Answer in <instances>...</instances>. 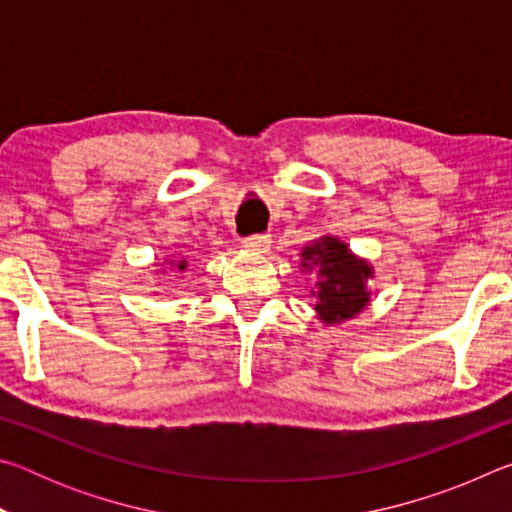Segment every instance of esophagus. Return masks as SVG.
I'll return each mask as SVG.
<instances>
[{"mask_svg":"<svg viewBox=\"0 0 512 512\" xmlns=\"http://www.w3.org/2000/svg\"><path fill=\"white\" fill-rule=\"evenodd\" d=\"M244 248L253 250V253H266L271 248V235H253L244 239Z\"/></svg>","mask_w":512,"mask_h":512,"instance_id":"1","label":"esophagus"}]
</instances>
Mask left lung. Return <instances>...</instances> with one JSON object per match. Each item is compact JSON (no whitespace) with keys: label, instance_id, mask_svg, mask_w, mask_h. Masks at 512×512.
Returning <instances> with one entry per match:
<instances>
[{"label":"left lung","instance_id":"left-lung-1","mask_svg":"<svg viewBox=\"0 0 512 512\" xmlns=\"http://www.w3.org/2000/svg\"><path fill=\"white\" fill-rule=\"evenodd\" d=\"M300 266L318 268L316 311L327 325H339L368 307L370 291L366 282L372 277V266L359 259L339 237H320L302 248Z\"/></svg>","mask_w":512,"mask_h":512}]
</instances>
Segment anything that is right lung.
Wrapping results in <instances>:
<instances>
[{
	"mask_svg": "<svg viewBox=\"0 0 512 512\" xmlns=\"http://www.w3.org/2000/svg\"><path fill=\"white\" fill-rule=\"evenodd\" d=\"M176 266H178V271H185V268H187V262H185V259H180V262H178Z\"/></svg>",
	"mask_w": 512,
	"mask_h": 512,
	"instance_id": "add662e5",
	"label": "right lung"
}]
</instances>
